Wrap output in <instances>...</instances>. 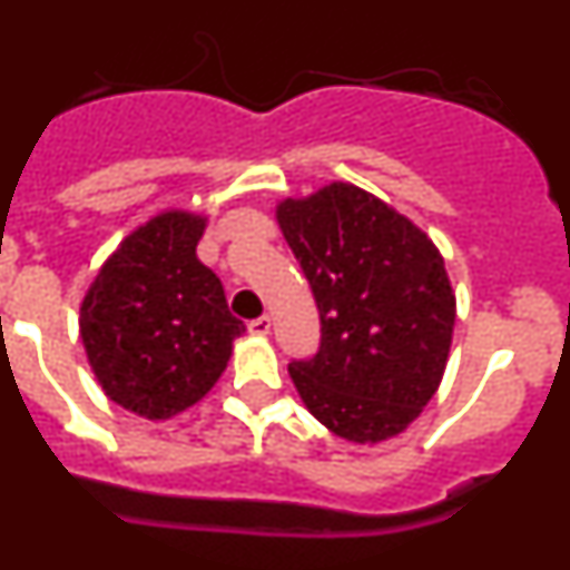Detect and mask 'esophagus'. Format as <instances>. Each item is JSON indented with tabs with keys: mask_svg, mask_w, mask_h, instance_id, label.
Segmentation results:
<instances>
[{
	"mask_svg": "<svg viewBox=\"0 0 570 570\" xmlns=\"http://www.w3.org/2000/svg\"><path fill=\"white\" fill-rule=\"evenodd\" d=\"M248 331L254 336H268L271 334V316H259V320H250Z\"/></svg>",
	"mask_w": 570,
	"mask_h": 570,
	"instance_id": "1",
	"label": "esophagus"
}]
</instances>
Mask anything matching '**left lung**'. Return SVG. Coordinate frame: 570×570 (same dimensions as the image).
<instances>
[{
  "mask_svg": "<svg viewBox=\"0 0 570 570\" xmlns=\"http://www.w3.org/2000/svg\"><path fill=\"white\" fill-rule=\"evenodd\" d=\"M276 223L322 322L320 351L288 365L302 402L347 442L402 434L445 374L456 320L445 259L407 216L347 183L285 199Z\"/></svg>",
  "mask_w": 570,
  "mask_h": 570,
  "instance_id": "obj_1",
  "label": "left lung"
}]
</instances>
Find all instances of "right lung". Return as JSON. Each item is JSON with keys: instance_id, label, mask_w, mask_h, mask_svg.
Segmentation results:
<instances>
[{"instance_id": "right-lung-1", "label": "right lung", "mask_w": 570, "mask_h": 570, "mask_svg": "<svg viewBox=\"0 0 570 570\" xmlns=\"http://www.w3.org/2000/svg\"><path fill=\"white\" fill-rule=\"evenodd\" d=\"M205 216L165 210L125 236L79 308V334L105 396L145 420L203 400L245 325L219 276L196 259Z\"/></svg>"}]
</instances>
